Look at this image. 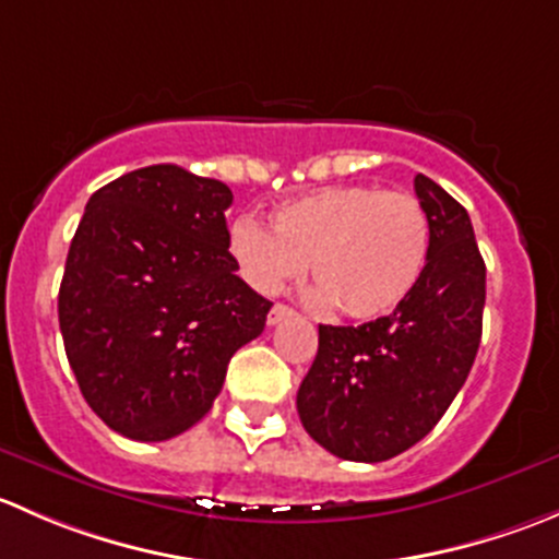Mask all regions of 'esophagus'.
Returning <instances> with one entry per match:
<instances>
[{"label": "esophagus", "mask_w": 559, "mask_h": 559, "mask_svg": "<svg viewBox=\"0 0 559 559\" xmlns=\"http://www.w3.org/2000/svg\"><path fill=\"white\" fill-rule=\"evenodd\" d=\"M289 316H295V311H292L289 306H281V302H275V306L270 308V313H267V324H270V326L281 324V321L289 319Z\"/></svg>", "instance_id": "34e87169"}]
</instances>
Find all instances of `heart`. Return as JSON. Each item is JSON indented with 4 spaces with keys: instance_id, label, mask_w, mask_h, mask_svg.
Returning a JSON list of instances; mask_svg holds the SVG:
<instances>
[{
    "instance_id": "1",
    "label": "heart",
    "mask_w": 559,
    "mask_h": 559,
    "mask_svg": "<svg viewBox=\"0 0 559 559\" xmlns=\"http://www.w3.org/2000/svg\"><path fill=\"white\" fill-rule=\"evenodd\" d=\"M229 251L259 295H275L311 262L319 300L370 321L403 306L430 257V218L408 191L326 186L270 213V233L235 222Z\"/></svg>"
}]
</instances>
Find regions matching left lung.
Listing matches in <instances>:
<instances>
[{
  "label": "left lung",
  "mask_w": 559,
  "mask_h": 559,
  "mask_svg": "<svg viewBox=\"0 0 559 559\" xmlns=\"http://www.w3.org/2000/svg\"><path fill=\"white\" fill-rule=\"evenodd\" d=\"M430 257L403 306L359 326H319L297 392L302 427L326 452L384 462L419 443L452 405L481 343L487 267L465 207L427 175Z\"/></svg>",
  "instance_id": "1"
}]
</instances>
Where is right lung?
Returning <instances> with one entry per match:
<instances>
[{
  "instance_id": "add662e5",
  "label": "right lung",
  "mask_w": 559,
  "mask_h": 559,
  "mask_svg": "<svg viewBox=\"0 0 559 559\" xmlns=\"http://www.w3.org/2000/svg\"><path fill=\"white\" fill-rule=\"evenodd\" d=\"M227 183L151 165L86 202L59 289L64 352L110 430L167 441L211 411L273 302L229 253Z\"/></svg>"
}]
</instances>
